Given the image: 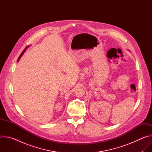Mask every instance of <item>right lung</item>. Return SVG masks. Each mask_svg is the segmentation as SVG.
Wrapping results in <instances>:
<instances>
[{
	"mask_svg": "<svg viewBox=\"0 0 152 152\" xmlns=\"http://www.w3.org/2000/svg\"><path fill=\"white\" fill-rule=\"evenodd\" d=\"M28 48V46H26V48H25V50H23V52H22V53H21V55H20V56H19V58H18V60H17V61H19V59H20V58H21V56H22V55H23V53H24V52H25V50H26V48Z\"/></svg>",
	"mask_w": 152,
	"mask_h": 152,
	"instance_id": "1",
	"label": "right lung"
}]
</instances>
